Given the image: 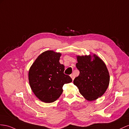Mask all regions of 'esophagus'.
I'll list each match as a JSON object with an SVG mask.
<instances>
[{"mask_svg":"<svg viewBox=\"0 0 129 129\" xmlns=\"http://www.w3.org/2000/svg\"><path fill=\"white\" fill-rule=\"evenodd\" d=\"M70 77H71V78H72V80H74V78H75V76H74V75H70Z\"/></svg>","mask_w":129,"mask_h":129,"instance_id":"34e87169","label":"esophagus"}]
</instances>
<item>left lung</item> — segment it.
<instances>
[{
    "label": "left lung",
    "instance_id": "left-lung-1",
    "mask_svg": "<svg viewBox=\"0 0 129 129\" xmlns=\"http://www.w3.org/2000/svg\"><path fill=\"white\" fill-rule=\"evenodd\" d=\"M77 59L76 67L80 71V75L75 78L74 83L86 100H96L105 93L110 83V75L106 66L95 54L78 55Z\"/></svg>",
    "mask_w": 129,
    "mask_h": 129
}]
</instances>
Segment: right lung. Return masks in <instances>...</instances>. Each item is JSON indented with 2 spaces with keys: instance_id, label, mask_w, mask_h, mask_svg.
<instances>
[{
  "instance_id": "1",
  "label": "right lung",
  "mask_w": 129,
  "mask_h": 129,
  "mask_svg": "<svg viewBox=\"0 0 129 129\" xmlns=\"http://www.w3.org/2000/svg\"><path fill=\"white\" fill-rule=\"evenodd\" d=\"M60 53L53 51L43 52L36 58L29 71V82L35 96L41 101L51 103L60 97L64 84L72 82L64 74L65 67L60 64Z\"/></svg>"
}]
</instances>
